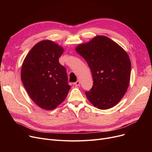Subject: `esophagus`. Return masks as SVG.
I'll return each instance as SVG.
<instances>
[{
  "mask_svg": "<svg viewBox=\"0 0 152 152\" xmlns=\"http://www.w3.org/2000/svg\"><path fill=\"white\" fill-rule=\"evenodd\" d=\"M74 84H75L76 86H79V84H80V81H77L76 82H75V83H74Z\"/></svg>",
  "mask_w": 152,
  "mask_h": 152,
  "instance_id": "esophagus-1",
  "label": "esophagus"
}]
</instances>
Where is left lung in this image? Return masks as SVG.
<instances>
[{
  "label": "left lung",
  "mask_w": 152,
  "mask_h": 152,
  "mask_svg": "<svg viewBox=\"0 0 152 152\" xmlns=\"http://www.w3.org/2000/svg\"><path fill=\"white\" fill-rule=\"evenodd\" d=\"M76 52L88 64L93 86L86 91L92 104L100 110L113 107L119 102L129 87L131 64L126 52L108 37L97 36L79 45Z\"/></svg>",
  "instance_id": "obj_1"
}]
</instances>
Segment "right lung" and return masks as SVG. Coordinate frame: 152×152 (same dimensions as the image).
<instances>
[{
  "label": "right lung",
  "mask_w": 152,
  "mask_h": 152,
  "mask_svg": "<svg viewBox=\"0 0 152 152\" xmlns=\"http://www.w3.org/2000/svg\"><path fill=\"white\" fill-rule=\"evenodd\" d=\"M63 50L57 44L44 40L32 48L23 62L21 81L30 98L42 109L56 108L71 88L66 69L58 61Z\"/></svg>",
  "instance_id": "add662e5"
}]
</instances>
